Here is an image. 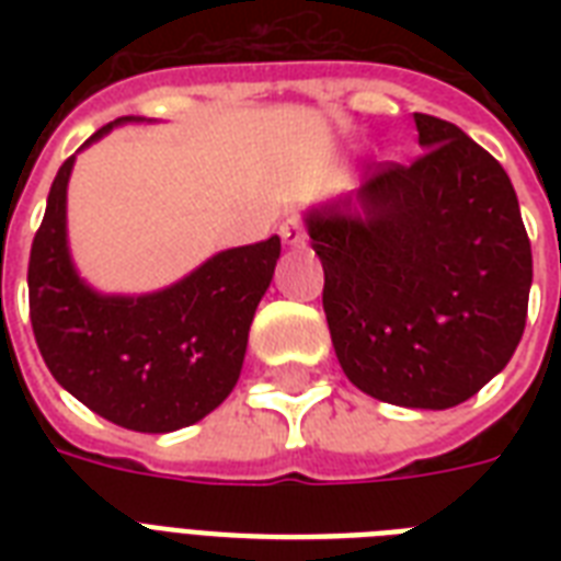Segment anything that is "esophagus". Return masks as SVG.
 Here are the masks:
<instances>
[{
  "label": "esophagus",
  "mask_w": 561,
  "mask_h": 561,
  "mask_svg": "<svg viewBox=\"0 0 561 561\" xmlns=\"http://www.w3.org/2000/svg\"><path fill=\"white\" fill-rule=\"evenodd\" d=\"M279 236H282V241L290 247L306 244V224H302V218H299V215H288V218L279 224Z\"/></svg>",
  "instance_id": "1"
}]
</instances>
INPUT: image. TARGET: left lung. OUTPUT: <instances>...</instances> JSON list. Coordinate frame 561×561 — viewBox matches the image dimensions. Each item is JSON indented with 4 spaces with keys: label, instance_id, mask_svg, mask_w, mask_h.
<instances>
[{
    "label": "left lung",
    "instance_id": "1",
    "mask_svg": "<svg viewBox=\"0 0 561 561\" xmlns=\"http://www.w3.org/2000/svg\"><path fill=\"white\" fill-rule=\"evenodd\" d=\"M422 157L375 162L352 201L308 218L343 373L399 408L445 410L510 364L533 250L501 162L445 118L413 113Z\"/></svg>",
    "mask_w": 561,
    "mask_h": 561
}]
</instances>
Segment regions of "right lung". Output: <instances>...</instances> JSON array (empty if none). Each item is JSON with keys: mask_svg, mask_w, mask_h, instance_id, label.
<instances>
[{"mask_svg": "<svg viewBox=\"0 0 561 561\" xmlns=\"http://www.w3.org/2000/svg\"><path fill=\"white\" fill-rule=\"evenodd\" d=\"M110 122L87 139L104 136ZM60 165L28 259L34 341L57 383L113 425L169 434L194 425L236 387L255 306L273 279L279 236L224 250L151 297H99L78 279L66 250Z\"/></svg>", "mask_w": 561, "mask_h": 561, "instance_id": "right-lung-1", "label": "right lung"}]
</instances>
